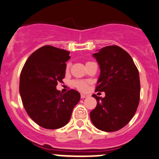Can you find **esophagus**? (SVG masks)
Instances as JSON below:
<instances>
[{
	"label": "esophagus",
	"mask_w": 159,
	"mask_h": 159,
	"mask_svg": "<svg viewBox=\"0 0 159 159\" xmlns=\"http://www.w3.org/2000/svg\"><path fill=\"white\" fill-rule=\"evenodd\" d=\"M88 95L87 94H81V98H87Z\"/></svg>",
	"instance_id": "obj_1"
}]
</instances>
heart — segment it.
I'll return each instance as SVG.
<instances>
[{
    "instance_id": "heart-1",
    "label": "heart",
    "mask_w": 159,
    "mask_h": 159,
    "mask_svg": "<svg viewBox=\"0 0 159 159\" xmlns=\"http://www.w3.org/2000/svg\"><path fill=\"white\" fill-rule=\"evenodd\" d=\"M69 68V65H67V69ZM73 85L80 91H85L88 89V83L84 81H73Z\"/></svg>"
}]
</instances>
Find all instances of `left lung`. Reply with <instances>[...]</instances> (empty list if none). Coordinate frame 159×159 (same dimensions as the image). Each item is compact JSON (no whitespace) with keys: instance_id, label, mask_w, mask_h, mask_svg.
<instances>
[{"instance_id":"8db88e82","label":"left lung","mask_w":159,"mask_h":159,"mask_svg":"<svg viewBox=\"0 0 159 159\" xmlns=\"http://www.w3.org/2000/svg\"><path fill=\"white\" fill-rule=\"evenodd\" d=\"M92 56L100 68L95 91H105V96L92 95L97 106L90 112L91 122L101 131H118L129 122L139 106V70L129 53L118 46H107Z\"/></svg>"}]
</instances>
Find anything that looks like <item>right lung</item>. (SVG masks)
<instances>
[{
    "mask_svg": "<svg viewBox=\"0 0 159 159\" xmlns=\"http://www.w3.org/2000/svg\"><path fill=\"white\" fill-rule=\"evenodd\" d=\"M70 52L46 45L32 53L20 76L19 90L22 103L29 117L41 127L57 129L69 121L81 94L71 89L67 93L57 90L65 76Z\"/></svg>",
    "mask_w": 159,
    "mask_h": 159,
    "instance_id": "right-lung-1",
    "label": "right lung"
}]
</instances>
